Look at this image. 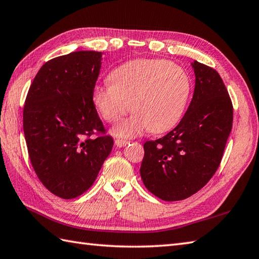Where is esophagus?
I'll list each match as a JSON object with an SVG mask.
<instances>
[{
    "mask_svg": "<svg viewBox=\"0 0 259 259\" xmlns=\"http://www.w3.org/2000/svg\"><path fill=\"white\" fill-rule=\"evenodd\" d=\"M129 144V141L126 140H122V139H116L115 140V146L119 147V148H121V147H124Z\"/></svg>",
    "mask_w": 259,
    "mask_h": 259,
    "instance_id": "34e87169",
    "label": "esophagus"
}]
</instances>
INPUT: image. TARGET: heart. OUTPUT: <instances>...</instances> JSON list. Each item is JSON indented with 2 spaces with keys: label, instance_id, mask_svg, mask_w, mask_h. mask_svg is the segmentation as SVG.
<instances>
[{
  "label": "heart",
  "instance_id": "b5f03b06",
  "mask_svg": "<svg viewBox=\"0 0 259 259\" xmlns=\"http://www.w3.org/2000/svg\"><path fill=\"white\" fill-rule=\"evenodd\" d=\"M109 80L110 84L94 89L93 103L110 123L134 111L112 129L124 138L173 128L183 115L192 90L186 70L164 59L129 60L111 70Z\"/></svg>",
  "mask_w": 259,
  "mask_h": 259
}]
</instances>
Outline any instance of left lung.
<instances>
[{
    "label": "left lung",
    "mask_w": 259,
    "mask_h": 259,
    "mask_svg": "<svg viewBox=\"0 0 259 259\" xmlns=\"http://www.w3.org/2000/svg\"><path fill=\"white\" fill-rule=\"evenodd\" d=\"M193 98L175 128L146 141L140 175L145 186L164 201H180L200 191L214 175L232 128L234 109L217 70L199 62Z\"/></svg>",
    "instance_id": "obj_1"
}]
</instances>
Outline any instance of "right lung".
Here are the masks:
<instances>
[{
	"label": "right lung",
	"mask_w": 259,
	"mask_h": 259,
	"mask_svg": "<svg viewBox=\"0 0 259 259\" xmlns=\"http://www.w3.org/2000/svg\"><path fill=\"white\" fill-rule=\"evenodd\" d=\"M102 53L79 50L42 65L23 108L30 160L53 194L69 200L88 191L113 147L93 103ZM95 132L98 139H90Z\"/></svg>",
	"instance_id": "add662e5"
}]
</instances>
